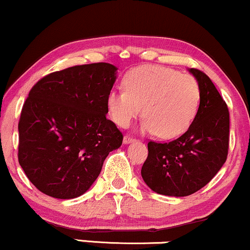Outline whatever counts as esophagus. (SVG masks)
I'll list each match as a JSON object with an SVG mask.
<instances>
[{
  "mask_svg": "<svg viewBox=\"0 0 250 250\" xmlns=\"http://www.w3.org/2000/svg\"><path fill=\"white\" fill-rule=\"evenodd\" d=\"M134 141H135V138L131 137V136H129V135H125V137H123V143L125 144H129Z\"/></svg>",
  "mask_w": 250,
  "mask_h": 250,
  "instance_id": "1",
  "label": "esophagus"
}]
</instances>
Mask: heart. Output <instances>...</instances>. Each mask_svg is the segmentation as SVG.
Masks as SVG:
<instances>
[{
  "label": "heart",
  "mask_w": 250,
  "mask_h": 250,
  "mask_svg": "<svg viewBox=\"0 0 250 250\" xmlns=\"http://www.w3.org/2000/svg\"><path fill=\"white\" fill-rule=\"evenodd\" d=\"M122 83L125 90L107 97L109 116L120 127H128L142 106V130L169 140L187 130L197 114L201 88L190 75L162 65H141L129 70Z\"/></svg>",
  "instance_id": "b5f03b06"
}]
</instances>
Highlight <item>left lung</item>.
I'll use <instances>...</instances> for the list:
<instances>
[{
    "label": "left lung",
    "mask_w": 250,
    "mask_h": 250,
    "mask_svg": "<svg viewBox=\"0 0 250 250\" xmlns=\"http://www.w3.org/2000/svg\"><path fill=\"white\" fill-rule=\"evenodd\" d=\"M201 88L194 121L185 134L168 143L148 142L141 174L157 194L183 197L208 185L225 164L229 153V113L212 81L189 69Z\"/></svg>",
    "instance_id": "8db88e82"
}]
</instances>
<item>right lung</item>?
I'll return each instance as SVG.
<instances>
[{
    "label": "right lung",
    "mask_w": 250,
    "mask_h": 250,
    "mask_svg": "<svg viewBox=\"0 0 250 250\" xmlns=\"http://www.w3.org/2000/svg\"><path fill=\"white\" fill-rule=\"evenodd\" d=\"M118 68L75 65L45 76L21 108L18 162L38 190L61 200L83 195L123 136L106 119Z\"/></svg>",
    "instance_id": "1"
}]
</instances>
